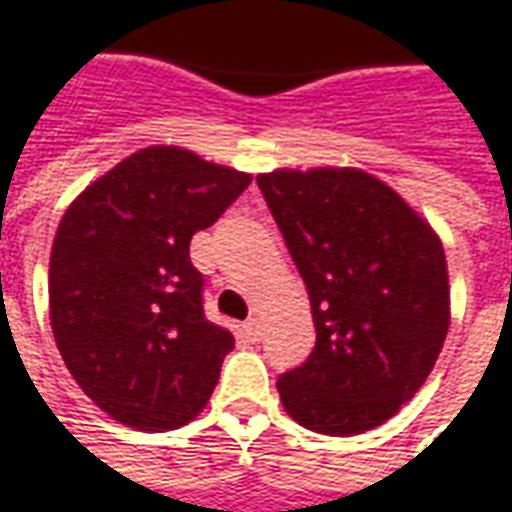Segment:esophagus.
I'll list each match as a JSON object with an SVG mask.
<instances>
[{
    "label": "esophagus",
    "instance_id": "34e87169",
    "mask_svg": "<svg viewBox=\"0 0 512 512\" xmlns=\"http://www.w3.org/2000/svg\"><path fill=\"white\" fill-rule=\"evenodd\" d=\"M242 331H245V336H248L250 342H259V336H262V322L248 320L245 325H242Z\"/></svg>",
    "mask_w": 512,
    "mask_h": 512
}]
</instances>
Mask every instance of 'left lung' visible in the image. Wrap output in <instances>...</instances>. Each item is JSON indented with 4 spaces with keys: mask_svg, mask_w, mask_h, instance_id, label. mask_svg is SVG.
<instances>
[{
    "mask_svg": "<svg viewBox=\"0 0 512 512\" xmlns=\"http://www.w3.org/2000/svg\"><path fill=\"white\" fill-rule=\"evenodd\" d=\"M267 206L306 281L314 353L278 378L306 430L358 436L422 389L449 331V273L433 226L358 168L259 173Z\"/></svg>",
    "mask_w": 512,
    "mask_h": 512,
    "instance_id": "1",
    "label": "left lung"
}]
</instances>
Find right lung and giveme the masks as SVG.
<instances>
[{
    "instance_id": "1",
    "label": "right lung",
    "mask_w": 512,
    "mask_h": 512,
    "mask_svg": "<svg viewBox=\"0 0 512 512\" xmlns=\"http://www.w3.org/2000/svg\"><path fill=\"white\" fill-rule=\"evenodd\" d=\"M250 173L148 146L76 195L49 259V320L79 389L115 422L165 433L204 411L234 336L204 317L190 239Z\"/></svg>"
}]
</instances>
